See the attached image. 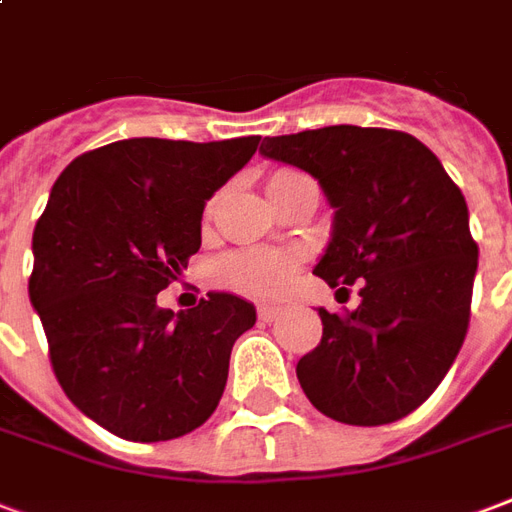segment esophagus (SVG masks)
I'll return each instance as SVG.
<instances>
[{
	"label": "esophagus",
	"instance_id": "esophagus-1",
	"mask_svg": "<svg viewBox=\"0 0 512 512\" xmlns=\"http://www.w3.org/2000/svg\"><path fill=\"white\" fill-rule=\"evenodd\" d=\"M280 313H283V310H280V307H275V305H259V318L264 321V324L275 321Z\"/></svg>",
	"mask_w": 512,
	"mask_h": 512
}]
</instances>
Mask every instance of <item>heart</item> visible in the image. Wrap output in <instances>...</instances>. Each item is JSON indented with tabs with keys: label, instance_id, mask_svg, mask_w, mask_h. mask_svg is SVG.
<instances>
[{
	"label": "heart",
	"instance_id": "heart-1",
	"mask_svg": "<svg viewBox=\"0 0 512 512\" xmlns=\"http://www.w3.org/2000/svg\"><path fill=\"white\" fill-rule=\"evenodd\" d=\"M299 178V172H275L270 178V194L286 186L288 180ZM213 207H207V215H213ZM297 270V259L288 253L272 251H248L234 253L218 264V280L224 286L240 291V294H278L291 283Z\"/></svg>",
	"mask_w": 512,
	"mask_h": 512
}]
</instances>
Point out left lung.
Here are the masks:
<instances>
[{
    "mask_svg": "<svg viewBox=\"0 0 512 512\" xmlns=\"http://www.w3.org/2000/svg\"><path fill=\"white\" fill-rule=\"evenodd\" d=\"M261 153L310 172L334 207L315 275L359 286V307L326 313L297 364L307 399L353 426L391 424L432 397L470 326L478 242L459 186L413 134L324 126L264 137Z\"/></svg>",
    "mask_w": 512,
    "mask_h": 512,
    "instance_id": "obj_1",
    "label": "left lung"
}]
</instances>
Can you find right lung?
Returning <instances> with one entry per match:
<instances>
[{"label":"right lung","instance_id":"obj_1","mask_svg":"<svg viewBox=\"0 0 512 512\" xmlns=\"http://www.w3.org/2000/svg\"><path fill=\"white\" fill-rule=\"evenodd\" d=\"M259 148L132 137L72 161L34 226L29 299L51 364L83 416L132 443L194 432L221 402L245 299L210 291L191 310L156 294L202 245V210Z\"/></svg>","mask_w":512,"mask_h":512}]
</instances>
